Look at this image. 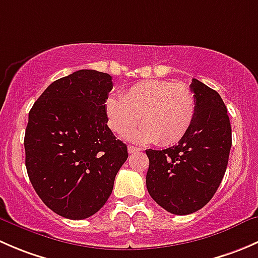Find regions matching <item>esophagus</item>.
I'll return each mask as SVG.
<instances>
[{"label": "esophagus", "instance_id": "obj_1", "mask_svg": "<svg viewBox=\"0 0 258 258\" xmlns=\"http://www.w3.org/2000/svg\"><path fill=\"white\" fill-rule=\"evenodd\" d=\"M127 150H128V153H137L140 151V148L136 147V146H128Z\"/></svg>", "mask_w": 258, "mask_h": 258}]
</instances>
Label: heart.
Returning a JSON list of instances; mask_svg holds the SVG:
<instances>
[{
	"mask_svg": "<svg viewBox=\"0 0 258 258\" xmlns=\"http://www.w3.org/2000/svg\"><path fill=\"white\" fill-rule=\"evenodd\" d=\"M196 98L184 83L147 80L136 83L122 95L106 101L108 126L124 135L139 123L142 127L130 139L145 144L171 146L181 141L196 117Z\"/></svg>",
	"mask_w": 258,
	"mask_h": 258,
	"instance_id": "obj_1",
	"label": "heart"
}]
</instances>
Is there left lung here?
<instances>
[{"label": "left lung", "instance_id": "8db88e82", "mask_svg": "<svg viewBox=\"0 0 258 258\" xmlns=\"http://www.w3.org/2000/svg\"><path fill=\"white\" fill-rule=\"evenodd\" d=\"M189 87L197 110L186 136L166 150H146L148 194L162 209L181 216L209 204L225 176L232 145L230 118L221 96L196 79Z\"/></svg>", "mask_w": 258, "mask_h": 258}]
</instances>
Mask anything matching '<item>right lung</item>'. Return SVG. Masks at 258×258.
I'll return each instance as SVG.
<instances>
[{"label":"right lung","instance_id":"add662e5","mask_svg":"<svg viewBox=\"0 0 258 258\" xmlns=\"http://www.w3.org/2000/svg\"><path fill=\"white\" fill-rule=\"evenodd\" d=\"M112 77L80 70L54 81L28 113L26 168L43 204L70 220L95 215L112 194L127 146L107 126Z\"/></svg>","mask_w":258,"mask_h":258}]
</instances>
